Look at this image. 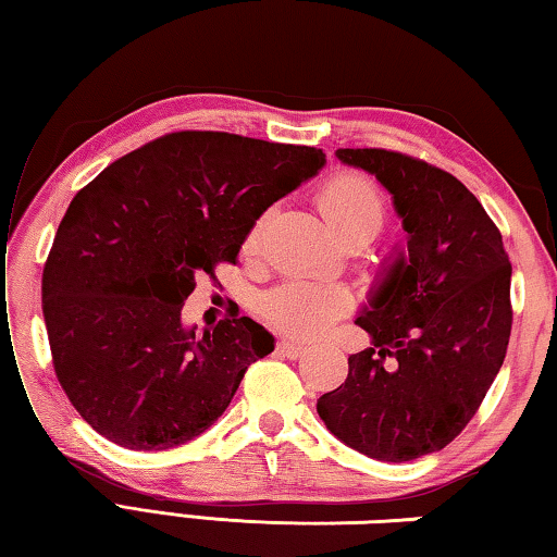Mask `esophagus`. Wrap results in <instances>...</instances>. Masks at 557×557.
Returning a JSON list of instances; mask_svg holds the SVG:
<instances>
[{
    "label": "esophagus",
    "instance_id": "obj_1",
    "mask_svg": "<svg viewBox=\"0 0 557 557\" xmlns=\"http://www.w3.org/2000/svg\"><path fill=\"white\" fill-rule=\"evenodd\" d=\"M277 351H280L282 356L292 358V361H297V358H301V356L307 354V346H301V344H297V342H280V344H277Z\"/></svg>",
    "mask_w": 557,
    "mask_h": 557
}]
</instances>
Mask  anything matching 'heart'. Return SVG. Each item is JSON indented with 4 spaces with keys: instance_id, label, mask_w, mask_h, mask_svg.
<instances>
[{
    "instance_id": "heart-1",
    "label": "heart",
    "mask_w": 557,
    "mask_h": 557,
    "mask_svg": "<svg viewBox=\"0 0 557 557\" xmlns=\"http://www.w3.org/2000/svg\"><path fill=\"white\" fill-rule=\"evenodd\" d=\"M319 211L329 225L351 243H371L388 223V196L361 172H336L324 178L314 194ZM272 211L260 213L243 238L245 256H256L265 240ZM354 309L346 287L317 285L292 280L268 292L260 301V314L277 332L295 338H317Z\"/></svg>"
}]
</instances>
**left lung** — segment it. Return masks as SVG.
<instances>
[{
    "mask_svg": "<svg viewBox=\"0 0 557 557\" xmlns=\"http://www.w3.org/2000/svg\"><path fill=\"white\" fill-rule=\"evenodd\" d=\"M336 157L393 194L408 258L356 319L373 346L348 356L317 412L361 455L410 461L447 447L492 388L511 336V262L484 206L445 169L375 147Z\"/></svg>",
    "mask_w": 557,
    "mask_h": 557,
    "instance_id": "left-lung-1",
    "label": "left lung"
}]
</instances>
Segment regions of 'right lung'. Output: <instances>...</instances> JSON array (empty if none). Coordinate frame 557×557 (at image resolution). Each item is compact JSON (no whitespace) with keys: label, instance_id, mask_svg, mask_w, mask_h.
I'll list each match as a JSON object with an SVG mask.
<instances>
[{"label":"right lung","instance_id":"add662e5","mask_svg":"<svg viewBox=\"0 0 557 557\" xmlns=\"http://www.w3.org/2000/svg\"><path fill=\"white\" fill-rule=\"evenodd\" d=\"M322 166L317 147L182 129L73 196L44 265L41 309L55 379L98 435L157 451L221 418L275 338L238 314L196 336L184 301L196 277L235 265L252 221Z\"/></svg>","mask_w":557,"mask_h":557}]
</instances>
